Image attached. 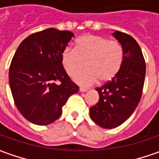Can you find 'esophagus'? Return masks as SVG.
<instances>
[{"mask_svg":"<svg viewBox=\"0 0 159 159\" xmlns=\"http://www.w3.org/2000/svg\"><path fill=\"white\" fill-rule=\"evenodd\" d=\"M79 91L81 92V93H84V92L88 91V89H87V88H84V87H80Z\"/></svg>","mask_w":159,"mask_h":159,"instance_id":"34e87169","label":"esophagus"}]
</instances>
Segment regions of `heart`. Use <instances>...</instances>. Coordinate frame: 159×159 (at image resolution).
I'll return each mask as SVG.
<instances>
[{"label":"heart","instance_id":"1","mask_svg":"<svg viewBox=\"0 0 159 159\" xmlns=\"http://www.w3.org/2000/svg\"><path fill=\"white\" fill-rule=\"evenodd\" d=\"M124 61V50L117 41L86 34L76 40L75 49L66 48L62 52V64L69 75L80 72L86 64L88 69L75 76L81 85L93 84L98 79L107 83L120 71Z\"/></svg>","mask_w":159,"mask_h":159}]
</instances>
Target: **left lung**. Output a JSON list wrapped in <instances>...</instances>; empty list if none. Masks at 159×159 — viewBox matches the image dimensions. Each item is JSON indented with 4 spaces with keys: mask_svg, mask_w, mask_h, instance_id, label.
Wrapping results in <instances>:
<instances>
[{
    "mask_svg": "<svg viewBox=\"0 0 159 159\" xmlns=\"http://www.w3.org/2000/svg\"><path fill=\"white\" fill-rule=\"evenodd\" d=\"M113 35L124 50L123 65L113 79L96 88L100 100L90 108L93 122L106 129L119 126L134 113L142 97L146 74L145 60L137 42L122 32L116 31Z\"/></svg>",
    "mask_w": 159,
    "mask_h": 159,
    "instance_id": "left-lung-1",
    "label": "left lung"
}]
</instances>
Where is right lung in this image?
Masks as SVG:
<instances>
[{"label":"right lung","mask_w":159,"mask_h":159,"mask_svg":"<svg viewBox=\"0 0 159 159\" xmlns=\"http://www.w3.org/2000/svg\"><path fill=\"white\" fill-rule=\"evenodd\" d=\"M73 36L72 32L55 28L34 33L19 44L11 60L9 79L14 102L34 125L57 120L67 99L79 91L62 65V52Z\"/></svg>","instance_id":"obj_1"}]
</instances>
